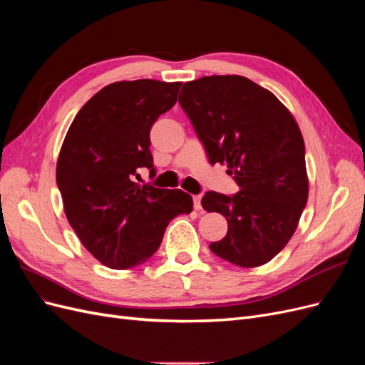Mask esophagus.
Returning a JSON list of instances; mask_svg holds the SVG:
<instances>
[{
    "label": "esophagus",
    "instance_id": "34e87169",
    "mask_svg": "<svg viewBox=\"0 0 365 365\" xmlns=\"http://www.w3.org/2000/svg\"><path fill=\"white\" fill-rule=\"evenodd\" d=\"M201 195H195L193 196V205H195V208L197 210V212H200V210H202V205H201Z\"/></svg>",
    "mask_w": 365,
    "mask_h": 365
}]
</instances>
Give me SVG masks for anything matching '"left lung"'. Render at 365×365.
<instances>
[{
  "mask_svg": "<svg viewBox=\"0 0 365 365\" xmlns=\"http://www.w3.org/2000/svg\"><path fill=\"white\" fill-rule=\"evenodd\" d=\"M180 105L208 161L225 164L236 195L207 192L202 207L224 215L227 236L210 244L242 268L268 263L295 233L307 202L304 141L277 97L244 76H205L184 83Z\"/></svg>",
  "mask_w": 365,
  "mask_h": 365,
  "instance_id": "1",
  "label": "left lung"
}]
</instances>
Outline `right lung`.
I'll use <instances>...</instances> for the list:
<instances>
[{"mask_svg": "<svg viewBox=\"0 0 365 365\" xmlns=\"http://www.w3.org/2000/svg\"><path fill=\"white\" fill-rule=\"evenodd\" d=\"M181 82H115L88 101L65 135L56 182L65 216L93 256L113 269L145 263L157 252L165 227L189 215L182 190L140 184L138 169L155 173L150 128L176 103Z\"/></svg>", "mask_w": 365, "mask_h": 365, "instance_id": "obj_1", "label": "right lung"}]
</instances>
